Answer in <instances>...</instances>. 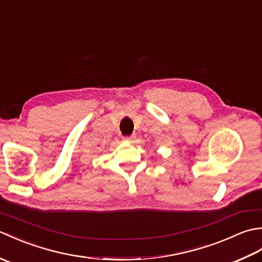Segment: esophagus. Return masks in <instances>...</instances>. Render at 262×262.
I'll list each match as a JSON object with an SVG mask.
<instances>
[{"mask_svg": "<svg viewBox=\"0 0 262 262\" xmlns=\"http://www.w3.org/2000/svg\"><path fill=\"white\" fill-rule=\"evenodd\" d=\"M134 138H135V135H130V136H124L122 137V140L125 142H133L134 141Z\"/></svg>", "mask_w": 262, "mask_h": 262, "instance_id": "esophagus-1", "label": "esophagus"}]
</instances>
